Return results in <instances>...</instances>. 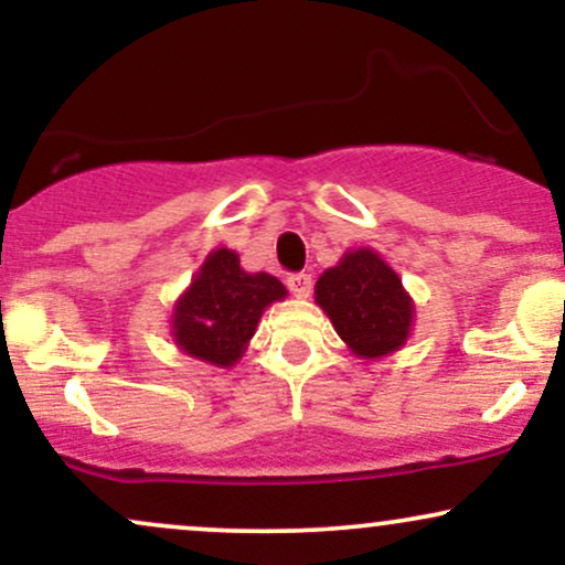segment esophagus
<instances>
[{
    "label": "esophagus",
    "mask_w": 565,
    "mask_h": 565,
    "mask_svg": "<svg viewBox=\"0 0 565 565\" xmlns=\"http://www.w3.org/2000/svg\"><path fill=\"white\" fill-rule=\"evenodd\" d=\"M287 287L295 297H308L310 289H313V278H310V274H289Z\"/></svg>",
    "instance_id": "esophagus-1"
}]
</instances>
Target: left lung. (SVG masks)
I'll use <instances>...</instances> for the list:
<instances>
[{
  "mask_svg": "<svg viewBox=\"0 0 565 565\" xmlns=\"http://www.w3.org/2000/svg\"><path fill=\"white\" fill-rule=\"evenodd\" d=\"M316 302L327 310L337 334L364 359L398 350L412 329L414 305L395 270L372 249L350 252L329 268L316 284Z\"/></svg>",
  "mask_w": 565,
  "mask_h": 565,
  "instance_id": "left-lung-1",
  "label": "left lung"
}]
</instances>
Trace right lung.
<instances>
[{
    "label": "right lung",
    "instance_id": "obj_1",
    "mask_svg": "<svg viewBox=\"0 0 565 565\" xmlns=\"http://www.w3.org/2000/svg\"><path fill=\"white\" fill-rule=\"evenodd\" d=\"M284 295L278 278L242 270L236 252H212L174 308V342L193 359L231 366L255 334L265 305Z\"/></svg>",
    "mask_w": 565,
    "mask_h": 565
}]
</instances>
